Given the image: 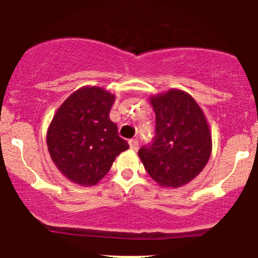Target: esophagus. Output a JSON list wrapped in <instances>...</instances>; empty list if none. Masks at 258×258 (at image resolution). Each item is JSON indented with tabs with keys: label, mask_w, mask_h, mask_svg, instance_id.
<instances>
[{
	"label": "esophagus",
	"mask_w": 258,
	"mask_h": 258,
	"mask_svg": "<svg viewBox=\"0 0 258 258\" xmlns=\"http://www.w3.org/2000/svg\"><path fill=\"white\" fill-rule=\"evenodd\" d=\"M130 148L134 151H136L137 148H139V142H137V140H131V141H130Z\"/></svg>",
	"instance_id": "1"
}]
</instances>
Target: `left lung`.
Listing matches in <instances>:
<instances>
[{
	"label": "left lung",
	"instance_id": "obj_1",
	"mask_svg": "<svg viewBox=\"0 0 258 258\" xmlns=\"http://www.w3.org/2000/svg\"><path fill=\"white\" fill-rule=\"evenodd\" d=\"M150 102L156 114V136L152 145L141 147L139 157L156 183L178 188L199 176L209 162V122L194 97L178 88L151 96Z\"/></svg>",
	"mask_w": 258,
	"mask_h": 258
}]
</instances>
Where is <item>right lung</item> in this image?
<instances>
[{
  "instance_id": "add662e5",
  "label": "right lung",
  "mask_w": 258,
  "mask_h": 258,
  "mask_svg": "<svg viewBox=\"0 0 258 258\" xmlns=\"http://www.w3.org/2000/svg\"><path fill=\"white\" fill-rule=\"evenodd\" d=\"M114 95L103 87L83 86L57 108L47 130L52 161L67 179L95 186L128 144L110 119Z\"/></svg>"
}]
</instances>
